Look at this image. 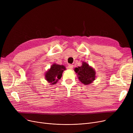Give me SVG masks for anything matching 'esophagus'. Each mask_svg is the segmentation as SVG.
I'll use <instances>...</instances> for the list:
<instances>
[{
	"instance_id": "esophagus-1",
	"label": "esophagus",
	"mask_w": 133,
	"mask_h": 133,
	"mask_svg": "<svg viewBox=\"0 0 133 133\" xmlns=\"http://www.w3.org/2000/svg\"><path fill=\"white\" fill-rule=\"evenodd\" d=\"M68 68L69 69H72L73 68V65H71V64H69L68 65Z\"/></svg>"
}]
</instances>
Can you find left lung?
<instances>
[{"instance_id":"left-lung-1","label":"left lung","mask_w":133,"mask_h":133,"mask_svg":"<svg viewBox=\"0 0 133 133\" xmlns=\"http://www.w3.org/2000/svg\"><path fill=\"white\" fill-rule=\"evenodd\" d=\"M75 72L78 74L79 80L84 85H88L92 83L95 79L94 69L86 62H82L81 67L75 68Z\"/></svg>"}]
</instances>
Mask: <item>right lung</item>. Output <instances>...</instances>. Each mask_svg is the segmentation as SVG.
I'll list each match as a JSON object with an SVG mask.
<instances>
[{
	"label": "right lung",
	"mask_w": 133,
	"mask_h": 133,
	"mask_svg": "<svg viewBox=\"0 0 133 133\" xmlns=\"http://www.w3.org/2000/svg\"><path fill=\"white\" fill-rule=\"evenodd\" d=\"M65 69L64 66L53 64L45 74L46 80L51 84H55L61 78L62 72Z\"/></svg>",
	"instance_id": "right-lung-1"
}]
</instances>
